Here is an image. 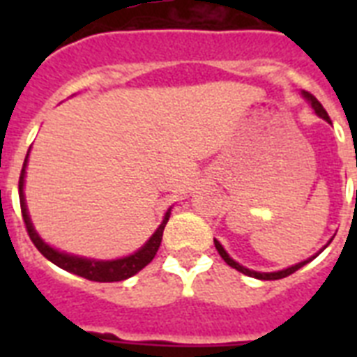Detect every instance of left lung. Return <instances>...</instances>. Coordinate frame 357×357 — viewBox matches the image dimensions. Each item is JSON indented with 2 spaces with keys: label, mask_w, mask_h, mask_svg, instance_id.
Instances as JSON below:
<instances>
[{
  "label": "left lung",
  "mask_w": 357,
  "mask_h": 357,
  "mask_svg": "<svg viewBox=\"0 0 357 357\" xmlns=\"http://www.w3.org/2000/svg\"><path fill=\"white\" fill-rule=\"evenodd\" d=\"M302 94H304L305 100H307V102L311 103V107L315 109V113L319 114L321 119H324V120H326V122L332 123V120H330V116H328V113H326V111H324V107H322V105H321V102H319V100H317V98L313 96V94H310V92H305V91L302 92ZM356 202H357V190H356ZM330 243H332V241H330ZM215 246H217V250H218V254H220V257H222V259L226 261V263H228L229 266H231V268H235V271L243 272V274H246V276L257 278V280H282V278L291 276L293 272H296V271H298V268H302V266H304L305 263H310V261L313 259V257H317V255L321 254L322 250L326 248L328 244H326V246H324V248L321 250V252H319V254L313 255V257H310V259L302 261V263H296V265L289 266V268H283V271H278V272H255V271H250V268H246V266H243V265H238L237 261L231 259V257H229V255H228V252L224 250V246H222V244H220V243H218L217 238H215Z\"/></svg>",
  "instance_id": "left-lung-1"
}]
</instances>
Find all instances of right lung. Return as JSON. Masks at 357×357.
Segmentation results:
<instances>
[{
  "instance_id": "add662e5",
  "label": "right lung",
  "mask_w": 357,
  "mask_h": 357,
  "mask_svg": "<svg viewBox=\"0 0 357 357\" xmlns=\"http://www.w3.org/2000/svg\"><path fill=\"white\" fill-rule=\"evenodd\" d=\"M29 155V153H27ZM27 155H25L24 168L20 174L18 181V190H20V207H22V217H24L25 229L29 234L31 241L36 246V250L40 252L46 259H50L53 265L61 266L64 271L77 274L81 278H86L91 282H122L128 278L135 276L137 272L142 271L153 257H155L157 250L161 246L162 238V229L167 226L168 217H170V209L167 211L165 218H162L161 226L155 229V234L148 238V243L140 250H137L135 254L120 257V259H111V261H96V259H86V257H79V255L66 254V252H59V250L52 248L50 244L44 243L38 234L31 224L29 213H27V206H25V196H24V181H25V167H27Z\"/></svg>"
}]
</instances>
